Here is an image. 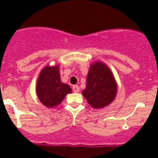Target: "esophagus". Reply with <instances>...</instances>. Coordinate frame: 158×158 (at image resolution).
<instances>
[{"instance_id":"obj_1","label":"esophagus","mask_w":158,"mask_h":158,"mask_svg":"<svg viewBox=\"0 0 158 158\" xmlns=\"http://www.w3.org/2000/svg\"><path fill=\"white\" fill-rule=\"evenodd\" d=\"M73 91L74 92V93H79L80 91V88L78 85H73Z\"/></svg>"}]
</instances>
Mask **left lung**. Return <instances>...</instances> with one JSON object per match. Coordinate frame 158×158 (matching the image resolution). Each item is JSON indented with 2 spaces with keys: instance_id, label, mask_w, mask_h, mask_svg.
<instances>
[{
  "instance_id": "1",
  "label": "left lung",
  "mask_w": 158,
  "mask_h": 158,
  "mask_svg": "<svg viewBox=\"0 0 158 158\" xmlns=\"http://www.w3.org/2000/svg\"><path fill=\"white\" fill-rule=\"evenodd\" d=\"M118 85L112 72L104 62L97 61L89 67L87 84L82 95L92 107L100 109L115 100Z\"/></svg>"
}]
</instances>
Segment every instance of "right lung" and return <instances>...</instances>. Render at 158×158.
Wrapping results in <instances>:
<instances>
[{"label":"right lung","mask_w":158,"mask_h":158,"mask_svg":"<svg viewBox=\"0 0 158 158\" xmlns=\"http://www.w3.org/2000/svg\"><path fill=\"white\" fill-rule=\"evenodd\" d=\"M36 94L42 104L53 108L62 102L72 89L60 79L59 65H46L40 71L36 83Z\"/></svg>","instance_id":"add662e5"}]
</instances>
